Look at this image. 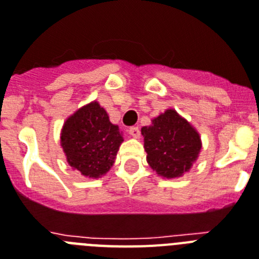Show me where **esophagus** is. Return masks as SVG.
Returning a JSON list of instances; mask_svg holds the SVG:
<instances>
[{
    "mask_svg": "<svg viewBox=\"0 0 259 259\" xmlns=\"http://www.w3.org/2000/svg\"><path fill=\"white\" fill-rule=\"evenodd\" d=\"M129 134L133 138H140L141 137V132H140V127H137V126H133V127H130L129 129Z\"/></svg>",
    "mask_w": 259,
    "mask_h": 259,
    "instance_id": "esophagus-1",
    "label": "esophagus"
}]
</instances>
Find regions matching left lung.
<instances>
[{
    "label": "left lung",
    "instance_id": "1",
    "mask_svg": "<svg viewBox=\"0 0 259 259\" xmlns=\"http://www.w3.org/2000/svg\"><path fill=\"white\" fill-rule=\"evenodd\" d=\"M147 163L159 177L175 179L191 170L201 150L200 134L175 109L151 119L141 129Z\"/></svg>",
    "mask_w": 259,
    "mask_h": 259
}]
</instances>
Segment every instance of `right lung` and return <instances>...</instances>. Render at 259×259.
I'll return each instance as SVG.
<instances>
[{"instance_id": "1", "label": "right lung", "mask_w": 259, "mask_h": 259, "mask_svg": "<svg viewBox=\"0 0 259 259\" xmlns=\"http://www.w3.org/2000/svg\"><path fill=\"white\" fill-rule=\"evenodd\" d=\"M122 142L118 126L110 122L97 101L71 114L60 132V145L68 164L91 179H99L112 168Z\"/></svg>"}]
</instances>
